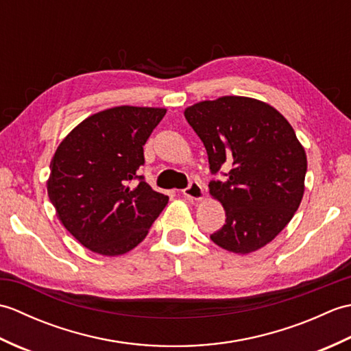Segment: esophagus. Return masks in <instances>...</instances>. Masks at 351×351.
I'll list each match as a JSON object with an SVG mask.
<instances>
[{
  "instance_id": "34e87169",
  "label": "esophagus",
  "mask_w": 351,
  "mask_h": 351,
  "mask_svg": "<svg viewBox=\"0 0 351 351\" xmlns=\"http://www.w3.org/2000/svg\"><path fill=\"white\" fill-rule=\"evenodd\" d=\"M182 195L191 200H202L205 197L204 187L197 181H191L187 189L182 190Z\"/></svg>"
}]
</instances>
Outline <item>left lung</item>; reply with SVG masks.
Returning a JSON list of instances; mask_svg holds the SVG:
<instances>
[{
    "label": "left lung",
    "instance_id": "obj_1",
    "mask_svg": "<svg viewBox=\"0 0 351 351\" xmlns=\"http://www.w3.org/2000/svg\"><path fill=\"white\" fill-rule=\"evenodd\" d=\"M184 116L202 140L211 173L228 170L225 180L210 182L226 213L211 240L238 255L264 247L293 219L304 193L306 152L293 126L274 107L245 96L197 102Z\"/></svg>",
    "mask_w": 351,
    "mask_h": 351
}]
</instances>
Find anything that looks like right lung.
I'll use <instances>...</instances> for the list:
<instances>
[{"instance_id":"add662e5","label":"right lung","mask_w":351,"mask_h":351,"mask_svg":"<svg viewBox=\"0 0 351 351\" xmlns=\"http://www.w3.org/2000/svg\"><path fill=\"white\" fill-rule=\"evenodd\" d=\"M166 108L121 106L77 125L51 160L48 196L73 238L95 253L117 256L145 240L167 205L137 173L143 146Z\"/></svg>"}]
</instances>
